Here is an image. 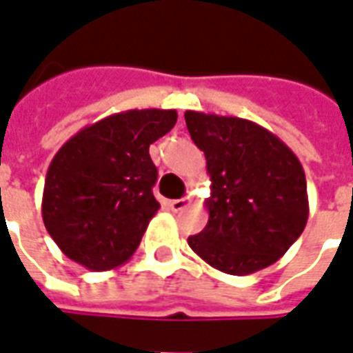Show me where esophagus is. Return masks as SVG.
I'll use <instances>...</instances> for the list:
<instances>
[{
	"label": "esophagus",
	"mask_w": 353,
	"mask_h": 353,
	"mask_svg": "<svg viewBox=\"0 0 353 353\" xmlns=\"http://www.w3.org/2000/svg\"><path fill=\"white\" fill-rule=\"evenodd\" d=\"M190 203H192V199H190V197L173 199V201H169V208H171L173 212H179V210H184L186 207H190Z\"/></svg>",
	"instance_id": "34e87169"
}]
</instances>
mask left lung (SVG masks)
<instances>
[{
  "instance_id": "8db88e82",
  "label": "left lung",
  "mask_w": 353,
  "mask_h": 353,
  "mask_svg": "<svg viewBox=\"0 0 353 353\" xmlns=\"http://www.w3.org/2000/svg\"><path fill=\"white\" fill-rule=\"evenodd\" d=\"M184 118L212 182L208 222L188 239L190 248L235 276L279 261L308 220L307 179L297 156L250 120L195 110Z\"/></svg>"
}]
</instances>
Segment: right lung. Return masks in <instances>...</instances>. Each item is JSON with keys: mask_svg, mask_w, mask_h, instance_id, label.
<instances>
[{"mask_svg": "<svg viewBox=\"0 0 353 353\" xmlns=\"http://www.w3.org/2000/svg\"><path fill=\"white\" fill-rule=\"evenodd\" d=\"M176 110H125L69 139L50 161L43 222L60 250L90 271L125 263L159 203L150 148L173 130Z\"/></svg>", "mask_w": 353, "mask_h": 353, "instance_id": "add662e5", "label": "right lung"}]
</instances>
